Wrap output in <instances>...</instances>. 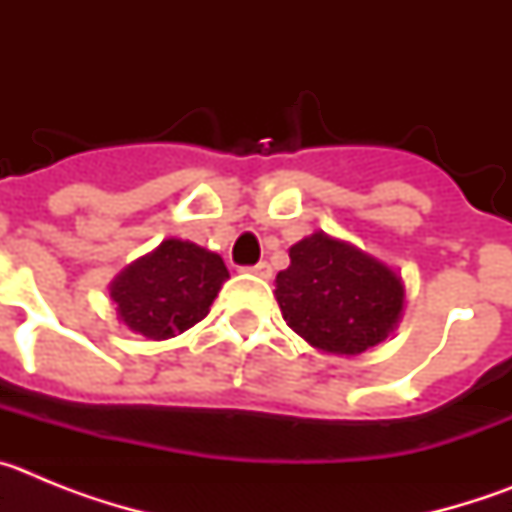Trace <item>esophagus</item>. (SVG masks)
<instances>
[{"mask_svg":"<svg viewBox=\"0 0 512 512\" xmlns=\"http://www.w3.org/2000/svg\"><path fill=\"white\" fill-rule=\"evenodd\" d=\"M248 274H253V277H261V279H269L271 277V266L266 264V261H259L256 266H248Z\"/></svg>","mask_w":512,"mask_h":512,"instance_id":"1","label":"esophagus"}]
</instances>
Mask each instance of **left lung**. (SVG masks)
Wrapping results in <instances>:
<instances>
[{
  "mask_svg": "<svg viewBox=\"0 0 512 512\" xmlns=\"http://www.w3.org/2000/svg\"><path fill=\"white\" fill-rule=\"evenodd\" d=\"M274 284L282 318L323 354H364L405 310V284L392 266L323 230L289 248V266Z\"/></svg>",
  "mask_w": 512,
  "mask_h": 512,
  "instance_id": "1",
  "label": "left lung"
}]
</instances>
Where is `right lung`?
I'll return each instance as SVG.
<instances>
[{"mask_svg":"<svg viewBox=\"0 0 512 512\" xmlns=\"http://www.w3.org/2000/svg\"><path fill=\"white\" fill-rule=\"evenodd\" d=\"M228 277L217 253L166 238L112 279L110 297L125 328L166 341L205 318Z\"/></svg>","mask_w":512,"mask_h":512,"instance_id":"right-lung-1","label":"right lung"}]
</instances>
